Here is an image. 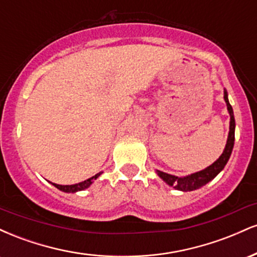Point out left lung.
<instances>
[{"mask_svg": "<svg viewBox=\"0 0 257 257\" xmlns=\"http://www.w3.org/2000/svg\"><path fill=\"white\" fill-rule=\"evenodd\" d=\"M223 99H225L226 105H227V111H228L229 113V132H228V138H227V143L222 155H221L220 157L217 158L213 164H211V166L206 167L205 169L191 174V175L182 176V178H179V176H175V175H170V174L161 172V170H156V173H157L159 178L163 180L166 184H168L169 186H173L175 190L182 191V192H190V191L198 190V188L202 187V186H204L208 184L209 181H211V180H213L215 176H216L217 174L225 168L229 157H231L233 145H234L235 120H234V114H233V108L228 101V94H227L226 89H223Z\"/></svg>", "mask_w": 257, "mask_h": 257, "instance_id": "obj_1", "label": "left lung"}]
</instances>
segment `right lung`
<instances>
[{
  "label": "right lung",
  "instance_id": "add662e5",
  "mask_svg": "<svg viewBox=\"0 0 257 257\" xmlns=\"http://www.w3.org/2000/svg\"><path fill=\"white\" fill-rule=\"evenodd\" d=\"M100 175H101V173H98V174H95L94 176H91V178L84 180V181H82V182H78V184H75V185H58V184H53V185H54L58 190L63 191V192L76 193V192H78V191H83V190H85V188L89 187V186L94 182V180L98 179Z\"/></svg>",
  "mask_w": 257,
  "mask_h": 257
}]
</instances>
